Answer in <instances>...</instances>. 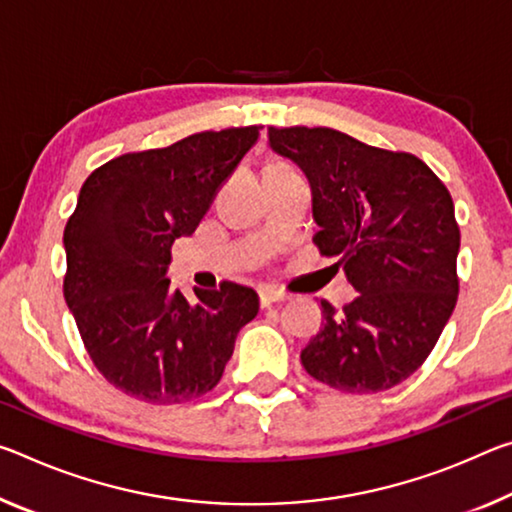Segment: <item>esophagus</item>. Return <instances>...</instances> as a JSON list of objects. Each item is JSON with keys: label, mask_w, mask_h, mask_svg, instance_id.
Wrapping results in <instances>:
<instances>
[{"label": "esophagus", "mask_w": 512, "mask_h": 512, "mask_svg": "<svg viewBox=\"0 0 512 512\" xmlns=\"http://www.w3.org/2000/svg\"><path fill=\"white\" fill-rule=\"evenodd\" d=\"M287 296L280 294V291H273V289H262L259 291V305L262 307H271L275 303H285Z\"/></svg>", "instance_id": "34e87169"}]
</instances>
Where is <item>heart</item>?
<instances>
[{"label": "heart", "instance_id": "b5f03b06", "mask_svg": "<svg viewBox=\"0 0 512 512\" xmlns=\"http://www.w3.org/2000/svg\"><path fill=\"white\" fill-rule=\"evenodd\" d=\"M282 170H291L287 164H282V161H271V164H266L264 173H282Z\"/></svg>", "mask_w": 512, "mask_h": 512}]
</instances>
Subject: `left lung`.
<instances>
[{
	"instance_id": "1",
	"label": "left lung",
	"mask_w": 512,
	"mask_h": 512,
	"mask_svg": "<svg viewBox=\"0 0 512 512\" xmlns=\"http://www.w3.org/2000/svg\"><path fill=\"white\" fill-rule=\"evenodd\" d=\"M273 152L303 170L321 255L339 257L358 291L300 353L319 383L348 394L403 383L431 355L458 300L460 230L446 191L424 161L330 127H269Z\"/></svg>"
}]
</instances>
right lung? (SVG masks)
Returning a JSON list of instances; mask_svg holds the SVG:
<instances>
[{
	"mask_svg": "<svg viewBox=\"0 0 512 512\" xmlns=\"http://www.w3.org/2000/svg\"><path fill=\"white\" fill-rule=\"evenodd\" d=\"M259 139V127L200 132L129 152L93 170L63 232V296L97 371L132 399L173 405L212 392L253 289L223 282L191 305L170 287L175 239L196 232L216 191Z\"/></svg>",
	"mask_w": 512,
	"mask_h": 512,
	"instance_id": "right-lung-1",
	"label": "right lung"
}]
</instances>
